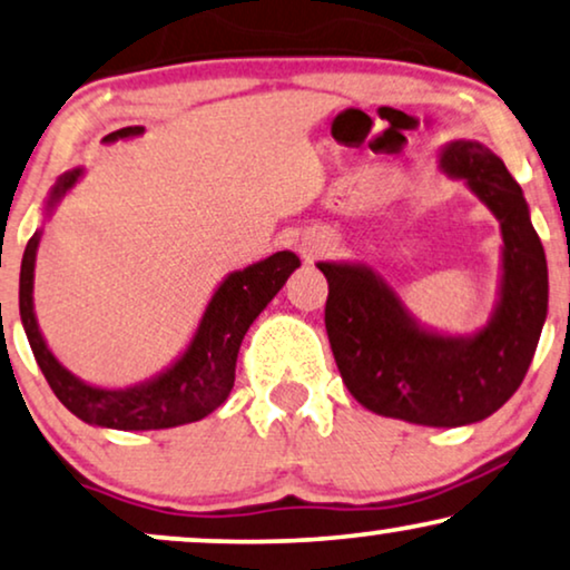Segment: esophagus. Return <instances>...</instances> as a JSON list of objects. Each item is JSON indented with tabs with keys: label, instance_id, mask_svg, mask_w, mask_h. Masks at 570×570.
Masks as SVG:
<instances>
[{
	"label": "esophagus",
	"instance_id": "34e87169",
	"mask_svg": "<svg viewBox=\"0 0 570 570\" xmlns=\"http://www.w3.org/2000/svg\"><path fill=\"white\" fill-rule=\"evenodd\" d=\"M327 243H330V240H324V238H322V240H308L306 254H316V250H322L324 246H327Z\"/></svg>",
	"mask_w": 570,
	"mask_h": 570
}]
</instances>
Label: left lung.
<instances>
[{
  "mask_svg": "<svg viewBox=\"0 0 570 570\" xmlns=\"http://www.w3.org/2000/svg\"><path fill=\"white\" fill-rule=\"evenodd\" d=\"M440 169L500 222V287L471 335L421 324L380 272L320 262L330 283L324 324L340 376L364 409L421 426H463L492 416L527 376L547 320V258L529 204L498 154L479 140H450Z\"/></svg>",
  "mask_w": 570,
  "mask_h": 570,
  "instance_id": "1",
  "label": "left lung"
}]
</instances>
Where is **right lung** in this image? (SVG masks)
I'll list each match as a JSON object with an SVG mask.
<instances>
[{"label":"right lung","instance_id":"right-lung-1","mask_svg":"<svg viewBox=\"0 0 570 570\" xmlns=\"http://www.w3.org/2000/svg\"><path fill=\"white\" fill-rule=\"evenodd\" d=\"M140 132L144 128L132 125V128L109 132L105 136V144L136 138ZM83 167H76L57 177L47 204H43V217L55 214L57 204L83 177ZM39 243L41 227L28 240L23 264H20V322H23L36 364L47 376L59 403L72 416L91 426L122 432L169 430V426L190 424V421L217 411L235 384V361H238L240 343L248 327L279 293L287 277L301 267V258L293 250H277V254L262 258L246 269L230 272L214 291L212 301L206 303V312L194 337H190L188 348L173 364L149 380L130 384V387H99V384L83 382L70 368L59 364L41 335L39 320L33 312V272Z\"/></svg>","mask_w":570,"mask_h":570}]
</instances>
